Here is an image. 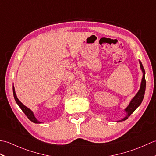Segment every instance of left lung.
Here are the masks:
<instances>
[{
	"label": "left lung",
	"mask_w": 156,
	"mask_h": 156,
	"mask_svg": "<svg viewBox=\"0 0 156 156\" xmlns=\"http://www.w3.org/2000/svg\"><path fill=\"white\" fill-rule=\"evenodd\" d=\"M140 67H141V70L143 72V78H142L140 89L136 94V95H135L133 97V98L131 101L130 103H129V105L127 106V107L125 109V111H126V112H127V115H126V117H125L123 119H121V120L118 121L117 122L124 121L126 120V119H127L129 116H130L135 111V109H136L139 106L141 105V102L144 99L145 91V87H146V81H145V69L144 68V66L142 65L141 62L140 61Z\"/></svg>",
	"instance_id": "1"
}]
</instances>
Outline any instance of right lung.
<instances>
[{"label":"right lung","mask_w":156,"mask_h":156,"mask_svg":"<svg viewBox=\"0 0 156 156\" xmlns=\"http://www.w3.org/2000/svg\"><path fill=\"white\" fill-rule=\"evenodd\" d=\"M12 91H13V96H14L15 100V101L16 102V104L19 105V107L21 108V109L23 111V112H24L26 116H27V118L29 119V120H30L31 121H32L33 122H34V123H41L40 121H37V119L35 117L34 112H33L29 108H27V107H25V106L23 105L22 102L19 100L18 98L16 97V93H15V90L14 87H12Z\"/></svg>","instance_id":"1"}]
</instances>
